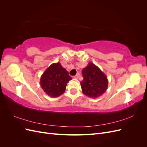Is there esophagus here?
I'll use <instances>...</instances> for the list:
<instances>
[{"instance_id": "34e87169", "label": "esophagus", "mask_w": 147, "mask_h": 147, "mask_svg": "<svg viewBox=\"0 0 147 147\" xmlns=\"http://www.w3.org/2000/svg\"><path fill=\"white\" fill-rule=\"evenodd\" d=\"M79 76H80V74H77L76 75H75V76L74 77V78H78L79 77Z\"/></svg>"}]
</instances>
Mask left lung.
<instances>
[{
	"mask_svg": "<svg viewBox=\"0 0 147 147\" xmlns=\"http://www.w3.org/2000/svg\"><path fill=\"white\" fill-rule=\"evenodd\" d=\"M82 72L83 79L80 84L83 94L92 98L103 94L108 88L109 81L98 67L90 63Z\"/></svg>",
	"mask_w": 147,
	"mask_h": 147,
	"instance_id": "left-lung-1",
	"label": "left lung"
}]
</instances>
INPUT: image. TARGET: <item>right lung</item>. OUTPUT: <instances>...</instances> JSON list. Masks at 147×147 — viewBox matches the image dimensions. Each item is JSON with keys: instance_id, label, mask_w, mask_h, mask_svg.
Here are the masks:
<instances>
[{"instance_id": "add662e5", "label": "right lung", "mask_w": 147, "mask_h": 147, "mask_svg": "<svg viewBox=\"0 0 147 147\" xmlns=\"http://www.w3.org/2000/svg\"><path fill=\"white\" fill-rule=\"evenodd\" d=\"M72 80L67 71L59 63L52 64L42 75L40 84L47 95L57 97L65 92L67 83Z\"/></svg>"}]
</instances>
